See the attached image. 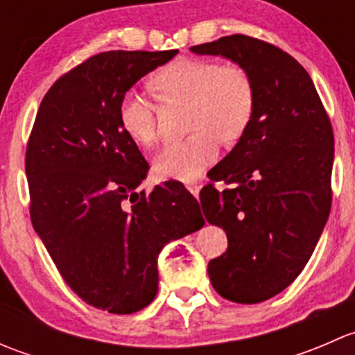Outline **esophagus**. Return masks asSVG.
I'll return each mask as SVG.
<instances>
[{
	"instance_id": "1",
	"label": "esophagus",
	"mask_w": 355,
	"mask_h": 355,
	"mask_svg": "<svg viewBox=\"0 0 355 355\" xmlns=\"http://www.w3.org/2000/svg\"><path fill=\"white\" fill-rule=\"evenodd\" d=\"M185 187H187V191L191 192V194H194V196H198L199 191H200L199 182H187V184H185Z\"/></svg>"
}]
</instances>
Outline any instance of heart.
<instances>
[{
	"instance_id": "heart-1",
	"label": "heart",
	"mask_w": 355,
	"mask_h": 355,
	"mask_svg": "<svg viewBox=\"0 0 355 355\" xmlns=\"http://www.w3.org/2000/svg\"><path fill=\"white\" fill-rule=\"evenodd\" d=\"M161 98L189 103V130L184 141L168 144L155 159L157 177L194 180L220 153V141L234 144L245 134L256 108V87L249 71L237 63L180 56L149 78ZM125 134L141 148L157 141L156 108L135 92H127L118 106Z\"/></svg>"
}]
</instances>
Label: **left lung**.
<instances>
[{
  "instance_id": "8db88e82",
  "label": "left lung",
  "mask_w": 355,
  "mask_h": 355,
  "mask_svg": "<svg viewBox=\"0 0 355 355\" xmlns=\"http://www.w3.org/2000/svg\"><path fill=\"white\" fill-rule=\"evenodd\" d=\"M191 49L239 63L256 87L250 125L207 173L200 206L228 237L227 252L207 264L211 285L232 302H263L299 277L328 220L331 121L306 68L284 49L244 34ZM214 181L232 187L218 191Z\"/></svg>"
}]
</instances>
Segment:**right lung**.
<instances>
[{
  "mask_svg": "<svg viewBox=\"0 0 355 355\" xmlns=\"http://www.w3.org/2000/svg\"><path fill=\"white\" fill-rule=\"evenodd\" d=\"M177 53L91 56L49 87L27 142L34 230L68 287L113 314L149 306L161 249L204 225L198 199L178 182L137 191L149 164L118 120L125 92Z\"/></svg>",
  "mask_w": 355,
  "mask_h": 355,
  "instance_id": "obj_1",
  "label": "right lung"
}]
</instances>
